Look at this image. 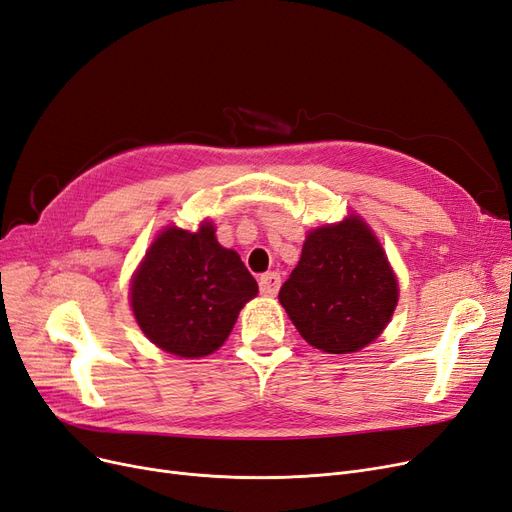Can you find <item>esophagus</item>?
<instances>
[{"instance_id": "1", "label": "esophagus", "mask_w": 512, "mask_h": 512, "mask_svg": "<svg viewBox=\"0 0 512 512\" xmlns=\"http://www.w3.org/2000/svg\"><path fill=\"white\" fill-rule=\"evenodd\" d=\"M280 274H276V272H268V274H263L261 278H259V291H261V295H266V297H274L276 293H278V289H280Z\"/></svg>"}]
</instances>
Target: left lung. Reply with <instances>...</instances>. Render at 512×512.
I'll use <instances>...</instances> for the list:
<instances>
[{
	"label": "left lung",
	"mask_w": 512,
	"mask_h": 512,
	"mask_svg": "<svg viewBox=\"0 0 512 512\" xmlns=\"http://www.w3.org/2000/svg\"><path fill=\"white\" fill-rule=\"evenodd\" d=\"M278 299L310 346L350 354L386 329L399 301V282L371 227L350 215L306 236Z\"/></svg>",
	"instance_id": "1"
}]
</instances>
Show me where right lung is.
<instances>
[{
    "label": "right lung",
    "instance_id": "add662e5",
    "mask_svg": "<svg viewBox=\"0 0 512 512\" xmlns=\"http://www.w3.org/2000/svg\"><path fill=\"white\" fill-rule=\"evenodd\" d=\"M259 293L240 255L217 242L211 221L196 232L168 225L130 282V306L151 344L181 358L213 354Z\"/></svg>",
    "mask_w": 512,
    "mask_h": 512
}]
</instances>
